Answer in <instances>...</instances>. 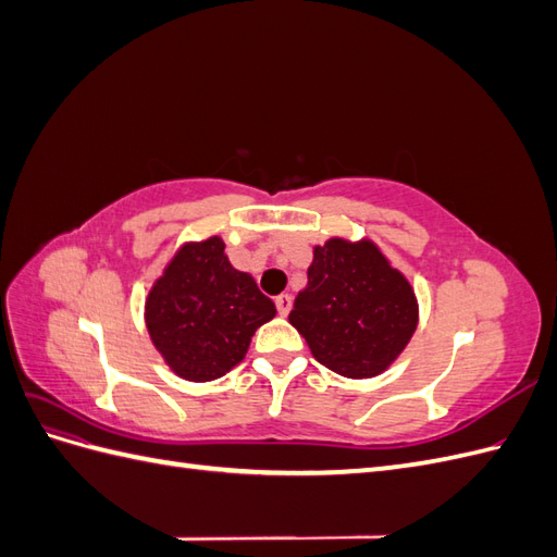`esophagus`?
<instances>
[{
    "label": "esophagus",
    "mask_w": 557,
    "mask_h": 557,
    "mask_svg": "<svg viewBox=\"0 0 557 557\" xmlns=\"http://www.w3.org/2000/svg\"><path fill=\"white\" fill-rule=\"evenodd\" d=\"M276 309L281 315H288L290 309H293V297L288 293H283L276 297Z\"/></svg>",
    "instance_id": "obj_1"
}]
</instances>
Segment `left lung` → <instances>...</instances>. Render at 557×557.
<instances>
[{
  "label": "left lung",
  "instance_id": "8db88e82",
  "mask_svg": "<svg viewBox=\"0 0 557 557\" xmlns=\"http://www.w3.org/2000/svg\"><path fill=\"white\" fill-rule=\"evenodd\" d=\"M288 320L334 374L374 379L409 346L418 297L372 239L330 237L313 246L309 283Z\"/></svg>",
  "mask_w": 557,
  "mask_h": 557
}]
</instances>
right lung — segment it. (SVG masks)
<instances>
[{"mask_svg":"<svg viewBox=\"0 0 557 557\" xmlns=\"http://www.w3.org/2000/svg\"><path fill=\"white\" fill-rule=\"evenodd\" d=\"M274 315V301L260 293L256 278L232 267L218 234L185 242L144 305L146 330L164 364L195 383L237 367L250 336Z\"/></svg>","mask_w":557,"mask_h":557,"instance_id":"obj_1","label":"right lung"}]
</instances>
